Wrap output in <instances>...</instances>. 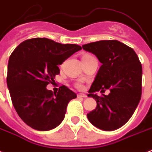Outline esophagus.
Wrapping results in <instances>:
<instances>
[{
    "label": "esophagus",
    "mask_w": 152,
    "mask_h": 152,
    "mask_svg": "<svg viewBox=\"0 0 152 152\" xmlns=\"http://www.w3.org/2000/svg\"><path fill=\"white\" fill-rule=\"evenodd\" d=\"M78 97H83V98H85V97H87V95H85L84 93H79L78 95H77Z\"/></svg>",
    "instance_id": "34e87169"
}]
</instances>
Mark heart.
Here are the masks:
<instances>
[{
    "instance_id": "heart-1",
    "label": "heart",
    "mask_w": 152,
    "mask_h": 152,
    "mask_svg": "<svg viewBox=\"0 0 152 152\" xmlns=\"http://www.w3.org/2000/svg\"><path fill=\"white\" fill-rule=\"evenodd\" d=\"M86 56H88V55H86ZM76 87L78 88H84V84L81 81L77 82L76 84Z\"/></svg>"
}]
</instances>
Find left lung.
<instances>
[{"instance_id": "1", "label": "left lung", "mask_w": 152, "mask_h": 152, "mask_svg": "<svg viewBox=\"0 0 152 152\" xmlns=\"http://www.w3.org/2000/svg\"><path fill=\"white\" fill-rule=\"evenodd\" d=\"M82 48L102 64L88 94L96 102L88 119L102 130H117L129 121L141 99L142 64L135 51L118 40L93 42ZM106 89L111 91L109 95L95 93Z\"/></svg>"}]
</instances>
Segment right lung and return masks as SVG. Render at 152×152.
Returning <instances> with one entry per match:
<instances>
[{"label":"right lung","instance_id":"obj_1","mask_svg":"<svg viewBox=\"0 0 152 152\" xmlns=\"http://www.w3.org/2000/svg\"><path fill=\"white\" fill-rule=\"evenodd\" d=\"M81 49L76 44H62L46 39L25 40L10 55L7 86L18 116L34 130L46 131L64 120L74 92L62 85L58 93L47 89L59 74L58 65Z\"/></svg>","mask_w":152,"mask_h":152}]
</instances>
